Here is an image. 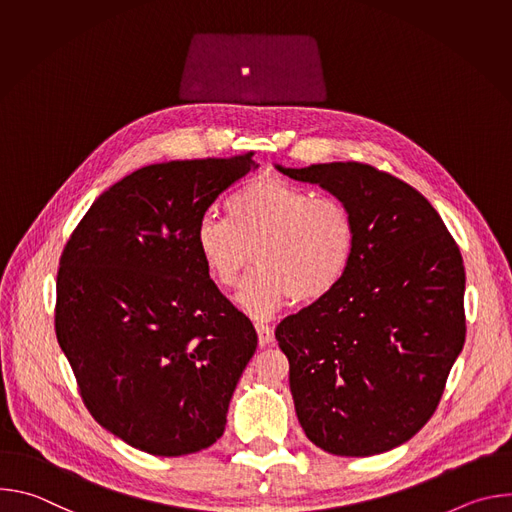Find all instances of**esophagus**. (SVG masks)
<instances>
[{
    "mask_svg": "<svg viewBox=\"0 0 512 512\" xmlns=\"http://www.w3.org/2000/svg\"><path fill=\"white\" fill-rule=\"evenodd\" d=\"M255 330H257V338H259V344L261 346H267L273 342V328L269 324H263V322H257L255 324Z\"/></svg>",
    "mask_w": 512,
    "mask_h": 512,
    "instance_id": "1",
    "label": "esophagus"
}]
</instances>
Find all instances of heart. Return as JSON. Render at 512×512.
<instances>
[{
    "label": "heart",
    "instance_id": "b5f03b06",
    "mask_svg": "<svg viewBox=\"0 0 512 512\" xmlns=\"http://www.w3.org/2000/svg\"><path fill=\"white\" fill-rule=\"evenodd\" d=\"M229 218L200 216L194 243L208 275L223 287L237 283L251 263L237 304L253 318H269L291 298L314 302L344 277L356 247L350 208L334 196L277 176L243 184L227 202Z\"/></svg>",
    "mask_w": 512,
    "mask_h": 512
}]
</instances>
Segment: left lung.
Segmentation results:
<instances>
[{
  "label": "left lung",
  "instance_id": "obj_1",
  "mask_svg": "<svg viewBox=\"0 0 512 512\" xmlns=\"http://www.w3.org/2000/svg\"><path fill=\"white\" fill-rule=\"evenodd\" d=\"M277 168L332 192L356 223L338 285L275 328L300 425L334 456L389 452L429 421L464 346L462 253L427 198L383 170Z\"/></svg>",
  "mask_w": 512,
  "mask_h": 512
}]
</instances>
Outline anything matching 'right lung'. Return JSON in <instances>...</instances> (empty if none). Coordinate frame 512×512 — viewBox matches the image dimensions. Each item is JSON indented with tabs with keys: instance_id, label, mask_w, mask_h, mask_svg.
<instances>
[{
	"instance_id": "add662e5",
	"label": "right lung",
	"mask_w": 512,
	"mask_h": 512,
	"mask_svg": "<svg viewBox=\"0 0 512 512\" xmlns=\"http://www.w3.org/2000/svg\"><path fill=\"white\" fill-rule=\"evenodd\" d=\"M251 156L145 166L105 190L62 249L58 344L95 421L141 452L212 446L255 354L251 320L194 243L200 216Z\"/></svg>"
}]
</instances>
